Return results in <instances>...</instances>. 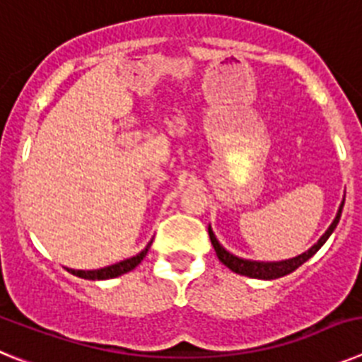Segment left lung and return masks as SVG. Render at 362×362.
Returning <instances> with one entry per match:
<instances>
[{"instance_id": "obj_1", "label": "left lung", "mask_w": 362, "mask_h": 362, "mask_svg": "<svg viewBox=\"0 0 362 362\" xmlns=\"http://www.w3.org/2000/svg\"><path fill=\"white\" fill-rule=\"evenodd\" d=\"M343 206H344V201L341 203V206H339L337 216H335V219H334V223L330 225V228L322 233V238L319 239V241L315 243L312 248H310V250H306L305 254L297 255V257L286 259V261H277V263H263V261H248V259L238 257V255H233V254H230V252H226L225 248L219 245V241L216 239V235H214V232L210 226H209V235H210V241H212V245H214V250H216L217 257H219V261L225 264V267H228L232 272H235V274H239V276L254 277V279H277V277L288 276V274H292L293 270H297L300 264L306 263V261H308V259L312 257V255L315 254V252H317L322 245H325L326 239L330 238L332 232H334L335 226H337L339 219H341Z\"/></svg>"}]
</instances>
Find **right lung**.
<instances>
[{
	"mask_svg": "<svg viewBox=\"0 0 362 362\" xmlns=\"http://www.w3.org/2000/svg\"><path fill=\"white\" fill-rule=\"evenodd\" d=\"M150 245H152V241L146 245L145 250H141L137 255H134V257H130V259H124V261H119V263H116V264H110V267L99 268V270H72V268H69V272L70 274H74V276L83 277V279H90V281H101V279H112V277H119V276H123V274H127V272L134 270L137 264L141 263L143 257H145L146 252H148Z\"/></svg>",
	"mask_w": 362,
	"mask_h": 362,
	"instance_id": "obj_1",
	"label": "right lung"
}]
</instances>
